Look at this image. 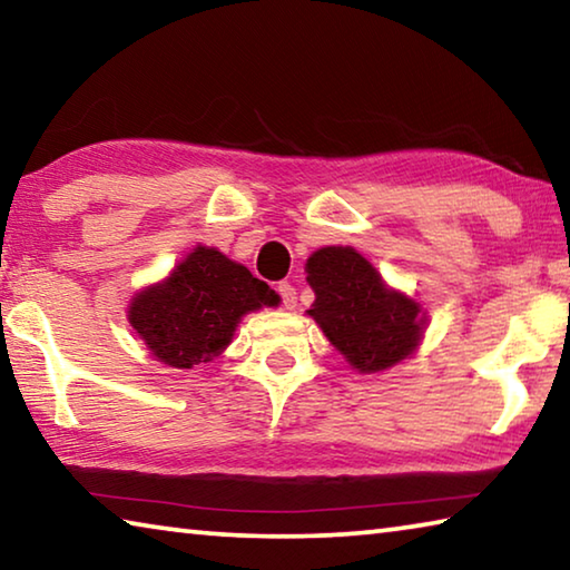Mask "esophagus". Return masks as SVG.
Returning <instances> with one entry per match:
<instances>
[{"label": "esophagus", "instance_id": "obj_1", "mask_svg": "<svg viewBox=\"0 0 570 570\" xmlns=\"http://www.w3.org/2000/svg\"><path fill=\"white\" fill-rule=\"evenodd\" d=\"M278 296H282V304L286 308H294L296 306V288L288 284V282H282L278 284Z\"/></svg>", "mask_w": 570, "mask_h": 570}]
</instances>
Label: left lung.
I'll return each instance as SVG.
<instances>
[{"label": "left lung", "mask_w": 570, "mask_h": 570, "mask_svg": "<svg viewBox=\"0 0 570 570\" xmlns=\"http://www.w3.org/2000/svg\"><path fill=\"white\" fill-rule=\"evenodd\" d=\"M306 274L316 294L308 314L354 370L382 372L414 352L424 324L420 304L390 292L354 248L314 250Z\"/></svg>", "instance_id": "8db88e82"}]
</instances>
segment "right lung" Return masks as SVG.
<instances>
[{
  "mask_svg": "<svg viewBox=\"0 0 570 570\" xmlns=\"http://www.w3.org/2000/svg\"><path fill=\"white\" fill-rule=\"evenodd\" d=\"M276 304L278 294L246 266L198 246L173 268L168 282L135 296L128 314L153 356L190 370L226 350L246 312Z\"/></svg>",
  "mask_w": 570,
  "mask_h": 570,
  "instance_id": "add662e5",
  "label": "right lung"
}]
</instances>
